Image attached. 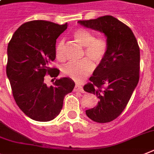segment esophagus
Returning <instances> with one entry per match:
<instances>
[{
	"instance_id": "1",
	"label": "esophagus",
	"mask_w": 154,
	"mask_h": 154,
	"mask_svg": "<svg viewBox=\"0 0 154 154\" xmlns=\"http://www.w3.org/2000/svg\"><path fill=\"white\" fill-rule=\"evenodd\" d=\"M73 91H76V92H81V93H84V92H85V91H84V89H83L82 87H81V85H75Z\"/></svg>"
}]
</instances>
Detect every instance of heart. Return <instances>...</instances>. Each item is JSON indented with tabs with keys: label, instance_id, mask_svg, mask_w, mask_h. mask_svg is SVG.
<instances>
[{
	"label": "heart",
	"instance_id": "1",
	"mask_svg": "<svg viewBox=\"0 0 154 154\" xmlns=\"http://www.w3.org/2000/svg\"><path fill=\"white\" fill-rule=\"evenodd\" d=\"M76 42L84 47V55L91 59L94 62L99 63L105 58L109 50V42L104 36L94 37L93 33L85 29H77L73 33ZM57 59H64V40L58 42L56 49ZM90 59H85L80 62L70 61L64 64L61 71L63 74L76 81H81L91 74L94 69V64Z\"/></svg>",
	"mask_w": 154,
	"mask_h": 154
}]
</instances>
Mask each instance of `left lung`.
Segmentation results:
<instances>
[{
    "label": "left lung",
    "instance_id": "8db88e82",
    "mask_svg": "<svg viewBox=\"0 0 154 154\" xmlns=\"http://www.w3.org/2000/svg\"><path fill=\"white\" fill-rule=\"evenodd\" d=\"M85 27L104 33L109 42L105 58L96 67L84 90L99 99L97 106L86 110L94 122L116 119L125 109L140 79V53L134 34L113 16L78 21Z\"/></svg>",
    "mask_w": 154,
    "mask_h": 154
}]
</instances>
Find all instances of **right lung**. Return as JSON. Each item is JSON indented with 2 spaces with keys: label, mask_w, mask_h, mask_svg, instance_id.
<instances>
[{
  "label": "right lung",
  "mask_w": 154,
  "mask_h": 154,
  "mask_svg": "<svg viewBox=\"0 0 154 154\" xmlns=\"http://www.w3.org/2000/svg\"><path fill=\"white\" fill-rule=\"evenodd\" d=\"M67 29V23L35 20L21 25L8 45L7 77L16 104L32 119L51 121L61 112L64 97L75 83L70 78L56 79L47 86L44 78L49 74L54 79L60 70L49 67L56 58V42Z\"/></svg>",
  "instance_id": "obj_1"
}]
</instances>
